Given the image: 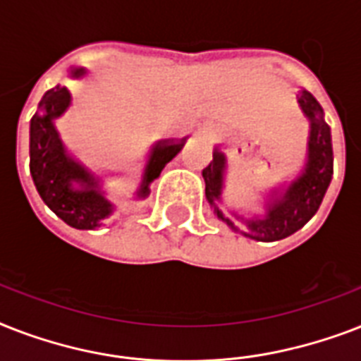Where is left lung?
Returning <instances> with one entry per match:
<instances>
[{
	"label": "left lung",
	"instance_id": "8db88e82",
	"mask_svg": "<svg viewBox=\"0 0 361 361\" xmlns=\"http://www.w3.org/2000/svg\"><path fill=\"white\" fill-rule=\"evenodd\" d=\"M298 106L309 121L305 161L292 180L279 183L262 195V214H241V209L225 206L223 191L228 176V157L214 147V161L202 170L206 183V200L231 231L257 241H277L288 238L307 223L322 204L331 176H334V149L331 130L324 120V110L309 92H302ZM242 228H239V225Z\"/></svg>",
	"mask_w": 361,
	"mask_h": 361
}]
</instances>
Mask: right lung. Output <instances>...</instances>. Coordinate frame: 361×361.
<instances>
[{
    "label": "right lung",
    "mask_w": 361,
    "mask_h": 361,
    "mask_svg": "<svg viewBox=\"0 0 361 361\" xmlns=\"http://www.w3.org/2000/svg\"><path fill=\"white\" fill-rule=\"evenodd\" d=\"M69 76L73 80H80L86 76V69L73 67ZM71 103L73 97L69 87L65 86L52 87L42 95L30 121V172L42 202L59 219L78 231H93L114 215L116 206L103 189V178L78 161L59 136L56 120L69 110ZM187 138L189 136L180 140L166 138L153 144L135 198L149 195L152 181L157 180L166 163L181 152Z\"/></svg>",
    "instance_id": "1"
}]
</instances>
